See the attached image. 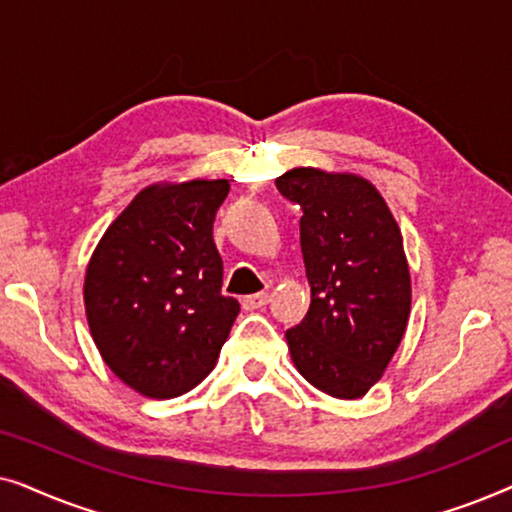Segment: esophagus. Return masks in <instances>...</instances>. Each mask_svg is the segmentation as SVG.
<instances>
[{"instance_id":"esophagus-1","label":"esophagus","mask_w":512,"mask_h":512,"mask_svg":"<svg viewBox=\"0 0 512 512\" xmlns=\"http://www.w3.org/2000/svg\"><path fill=\"white\" fill-rule=\"evenodd\" d=\"M268 300H270L268 293H254V296H244L242 298V307H244V310H258V307L268 305Z\"/></svg>"}]
</instances>
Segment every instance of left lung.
I'll return each instance as SVG.
<instances>
[{"label": "left lung", "instance_id": "1", "mask_svg": "<svg viewBox=\"0 0 512 512\" xmlns=\"http://www.w3.org/2000/svg\"><path fill=\"white\" fill-rule=\"evenodd\" d=\"M303 209L310 310L286 331L291 361L333 398L366 396L401 345L412 284L403 233L382 193L354 172L293 167L277 177Z\"/></svg>", "mask_w": 512, "mask_h": 512}]
</instances>
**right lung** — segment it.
I'll use <instances>...</instances> for the list:
<instances>
[{
    "label": "right lung",
    "mask_w": 512,
    "mask_h": 512,
    "mask_svg": "<svg viewBox=\"0 0 512 512\" xmlns=\"http://www.w3.org/2000/svg\"><path fill=\"white\" fill-rule=\"evenodd\" d=\"M228 179L156 181L111 221L86 265L90 335L123 384L174 398L205 380L240 312L221 296L212 226Z\"/></svg>",
    "instance_id": "add662e5"
}]
</instances>
